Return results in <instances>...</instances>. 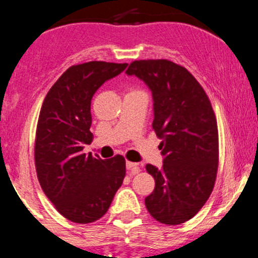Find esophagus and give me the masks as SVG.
I'll return each instance as SVG.
<instances>
[{"mask_svg": "<svg viewBox=\"0 0 258 258\" xmlns=\"http://www.w3.org/2000/svg\"><path fill=\"white\" fill-rule=\"evenodd\" d=\"M126 168L127 170H132V172L134 173L140 172V166H139V163H136V162H130V161H127Z\"/></svg>", "mask_w": 258, "mask_h": 258, "instance_id": "34e87169", "label": "esophagus"}]
</instances>
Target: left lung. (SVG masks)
Segmentation results:
<instances>
[{"label":"left lung","mask_w":258,"mask_h":258,"mask_svg":"<svg viewBox=\"0 0 258 258\" xmlns=\"http://www.w3.org/2000/svg\"><path fill=\"white\" fill-rule=\"evenodd\" d=\"M153 100V122L163 165H147L155 189L145 199L156 221L179 225L209 200L218 167L217 122L206 92L184 67L168 59H140L127 69Z\"/></svg>","instance_id":"left-lung-1"}]
</instances>
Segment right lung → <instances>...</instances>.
Here are the masks:
<instances>
[{"instance_id": "obj_1", "label": "right lung", "mask_w": 258, "mask_h": 258, "mask_svg": "<svg viewBox=\"0 0 258 258\" xmlns=\"http://www.w3.org/2000/svg\"><path fill=\"white\" fill-rule=\"evenodd\" d=\"M127 63L92 61L71 66L56 81L41 107L35 163L41 187L67 220L90 223L102 217L126 176L121 155L110 160L82 152L92 141L91 100L124 71Z\"/></svg>"}]
</instances>
